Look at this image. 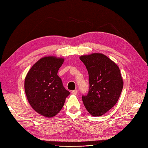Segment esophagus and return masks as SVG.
I'll list each match as a JSON object with an SVG mask.
<instances>
[{"mask_svg": "<svg viewBox=\"0 0 148 148\" xmlns=\"http://www.w3.org/2000/svg\"><path fill=\"white\" fill-rule=\"evenodd\" d=\"M71 93L72 94V95H76V94L77 93V90H72L71 92Z\"/></svg>", "mask_w": 148, "mask_h": 148, "instance_id": "esophagus-1", "label": "esophagus"}]
</instances>
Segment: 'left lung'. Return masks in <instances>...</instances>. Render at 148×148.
I'll return each mask as SVG.
<instances>
[{
    "label": "left lung",
    "instance_id": "8db88e82",
    "mask_svg": "<svg viewBox=\"0 0 148 148\" xmlns=\"http://www.w3.org/2000/svg\"><path fill=\"white\" fill-rule=\"evenodd\" d=\"M89 75V90L82 100L93 116H102L114 106L123 86L120 71L114 62L101 53L80 56Z\"/></svg>",
    "mask_w": 148,
    "mask_h": 148
}]
</instances>
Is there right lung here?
I'll list each match as a JSON object with an SVG mask.
<instances>
[{"mask_svg": "<svg viewBox=\"0 0 148 148\" xmlns=\"http://www.w3.org/2000/svg\"><path fill=\"white\" fill-rule=\"evenodd\" d=\"M64 61V58L55 56L42 58L30 69L25 80L28 101L37 112L45 117L57 114L70 94L57 75Z\"/></svg>", "mask_w": 148, "mask_h": 148, "instance_id": "1", "label": "right lung"}]
</instances>
